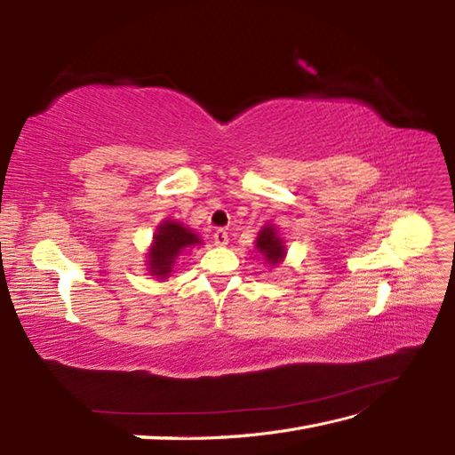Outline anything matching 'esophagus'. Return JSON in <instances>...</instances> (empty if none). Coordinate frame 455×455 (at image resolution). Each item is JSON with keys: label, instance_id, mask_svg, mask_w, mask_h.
<instances>
[{"label": "esophagus", "instance_id": "34e87169", "mask_svg": "<svg viewBox=\"0 0 455 455\" xmlns=\"http://www.w3.org/2000/svg\"><path fill=\"white\" fill-rule=\"evenodd\" d=\"M212 238H215V244L217 246H227L228 244V233L225 228H219L215 235H212Z\"/></svg>", "mask_w": 455, "mask_h": 455}]
</instances>
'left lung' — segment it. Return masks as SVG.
I'll list each match as a JSON object with an SVG mask.
<instances>
[{
    "instance_id": "8db88e82",
    "label": "left lung",
    "mask_w": 455,
    "mask_h": 455,
    "mask_svg": "<svg viewBox=\"0 0 455 455\" xmlns=\"http://www.w3.org/2000/svg\"><path fill=\"white\" fill-rule=\"evenodd\" d=\"M256 248L266 256V262L272 266L282 262L283 254H285V246L282 240H279V236L275 235L274 227H264L262 230H259L258 240H256Z\"/></svg>"
}]
</instances>
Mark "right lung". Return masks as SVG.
I'll use <instances>...</instances> for the list:
<instances>
[{
  "mask_svg": "<svg viewBox=\"0 0 455 455\" xmlns=\"http://www.w3.org/2000/svg\"><path fill=\"white\" fill-rule=\"evenodd\" d=\"M201 240L193 235L189 228L178 225L173 220L162 222L158 233L154 236V246L150 250V272L158 277H166L176 258L183 252V248L199 244Z\"/></svg>",
  "mask_w": 455,
  "mask_h": 455,
  "instance_id": "right-lung-1",
  "label": "right lung"
}]
</instances>
